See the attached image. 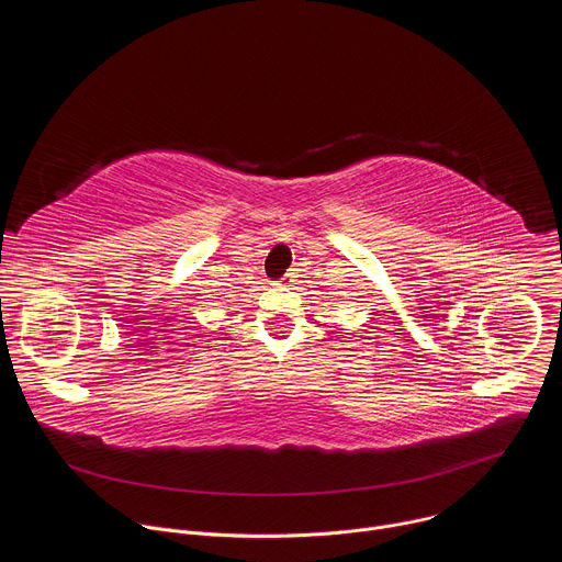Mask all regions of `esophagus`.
Wrapping results in <instances>:
<instances>
[{
  "instance_id": "obj_1",
  "label": "esophagus",
  "mask_w": 562,
  "mask_h": 562,
  "mask_svg": "<svg viewBox=\"0 0 562 562\" xmlns=\"http://www.w3.org/2000/svg\"><path fill=\"white\" fill-rule=\"evenodd\" d=\"M289 282H291V280H289V278H282V280H280V284H282V286H286V284H289Z\"/></svg>"
}]
</instances>
